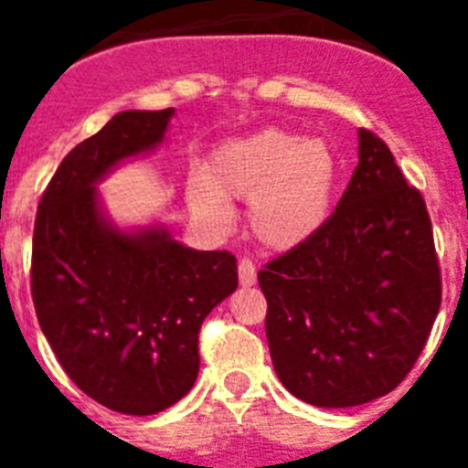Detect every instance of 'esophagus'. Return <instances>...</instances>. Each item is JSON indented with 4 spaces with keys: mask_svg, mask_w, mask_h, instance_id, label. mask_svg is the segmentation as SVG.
I'll use <instances>...</instances> for the list:
<instances>
[{
    "mask_svg": "<svg viewBox=\"0 0 468 468\" xmlns=\"http://www.w3.org/2000/svg\"><path fill=\"white\" fill-rule=\"evenodd\" d=\"M239 281H241V285H246V288L258 281V270H255V264L250 262V260L243 258L241 262H239Z\"/></svg>",
    "mask_w": 468,
    "mask_h": 468,
    "instance_id": "34e87169",
    "label": "esophagus"
}]
</instances>
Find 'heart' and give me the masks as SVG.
<instances>
[{
	"mask_svg": "<svg viewBox=\"0 0 468 468\" xmlns=\"http://www.w3.org/2000/svg\"><path fill=\"white\" fill-rule=\"evenodd\" d=\"M340 183V156L324 138L262 128L222 143L187 180V204L213 227L231 225L229 198H248V227L262 246L292 250L324 229Z\"/></svg>",
	"mask_w": 468,
	"mask_h": 468,
	"instance_id": "obj_1",
	"label": "heart"
}]
</instances>
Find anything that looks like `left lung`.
Returning a JSON list of instances; mask_svg holds the SVG:
<instances>
[{"label": "left lung", "instance_id": "obj_1", "mask_svg": "<svg viewBox=\"0 0 468 468\" xmlns=\"http://www.w3.org/2000/svg\"><path fill=\"white\" fill-rule=\"evenodd\" d=\"M281 384L316 408L394 391L427 345L441 270L427 204L358 131V166L324 229L258 271Z\"/></svg>", "mask_w": 468, "mask_h": 468}]
</instances>
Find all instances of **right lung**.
<instances>
[{
    "label": "right lung",
    "mask_w": 468,
    "mask_h": 468,
    "mask_svg": "<svg viewBox=\"0 0 468 468\" xmlns=\"http://www.w3.org/2000/svg\"><path fill=\"white\" fill-rule=\"evenodd\" d=\"M173 107L119 112L58 166L37 208L32 300L77 387L123 415H156L198 375V330L237 291V258L194 250L164 225L122 229L98 183L164 143Z\"/></svg>",
    "instance_id": "right-lung-1"
}]
</instances>
